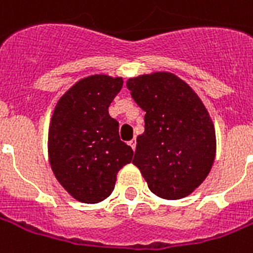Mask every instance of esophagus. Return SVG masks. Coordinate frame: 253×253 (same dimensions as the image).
<instances>
[{
	"label": "esophagus",
	"mask_w": 253,
	"mask_h": 253,
	"mask_svg": "<svg viewBox=\"0 0 253 253\" xmlns=\"http://www.w3.org/2000/svg\"><path fill=\"white\" fill-rule=\"evenodd\" d=\"M128 145H130V147H131L132 150H135V147H136V142H135V139H132V141L128 142Z\"/></svg>",
	"instance_id": "34e87169"
}]
</instances>
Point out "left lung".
I'll return each instance as SVG.
<instances>
[{"label":"left lung","mask_w":253,"mask_h":253,"mask_svg":"<svg viewBox=\"0 0 253 253\" xmlns=\"http://www.w3.org/2000/svg\"><path fill=\"white\" fill-rule=\"evenodd\" d=\"M145 114L132 164L151 192L179 200L203 184L216 157V130L203 100L186 82L166 71L126 82Z\"/></svg>","instance_id":"obj_1"}]
</instances>
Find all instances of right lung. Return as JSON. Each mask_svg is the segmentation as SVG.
<instances>
[{
	"instance_id": "right-lung-1",
	"label": "right lung",
	"mask_w": 253,
	"mask_h": 253,
	"mask_svg": "<svg viewBox=\"0 0 253 253\" xmlns=\"http://www.w3.org/2000/svg\"><path fill=\"white\" fill-rule=\"evenodd\" d=\"M123 79L91 75L57 100L48 130V157L60 185L75 200L100 203L112 193L118 171L134 151L119 139V123L108 107Z\"/></svg>"
}]
</instances>
